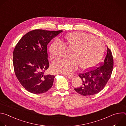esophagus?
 I'll list each match as a JSON object with an SVG mask.
<instances>
[{
    "mask_svg": "<svg viewBox=\"0 0 126 126\" xmlns=\"http://www.w3.org/2000/svg\"><path fill=\"white\" fill-rule=\"evenodd\" d=\"M67 77H68V78H69V79H71L74 78L75 77V76H74V75H70L68 76Z\"/></svg>",
    "mask_w": 126,
    "mask_h": 126,
    "instance_id": "34e87169",
    "label": "esophagus"
}]
</instances>
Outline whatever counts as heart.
<instances>
[{
    "label": "heart",
    "mask_w": 126,
    "mask_h": 126,
    "mask_svg": "<svg viewBox=\"0 0 126 126\" xmlns=\"http://www.w3.org/2000/svg\"><path fill=\"white\" fill-rule=\"evenodd\" d=\"M65 39L66 47L72 49V56L54 61L51 69L55 73L69 74L78 66L83 69L90 68L99 60L104 50L102 40L83 32L69 33ZM50 52L53 57L60 58L66 55L67 49L64 43L55 40L50 46Z\"/></svg>",
    "instance_id": "obj_1"
}]
</instances>
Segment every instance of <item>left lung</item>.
Listing matches in <instances>:
<instances>
[{
  "mask_svg": "<svg viewBox=\"0 0 126 126\" xmlns=\"http://www.w3.org/2000/svg\"><path fill=\"white\" fill-rule=\"evenodd\" d=\"M114 61L110 49L107 47L105 59L98 67L88 70L79 74L82 80L81 87L75 88V90L83 96H90L100 92L111 77Z\"/></svg>",
  "mask_w": 126,
  "mask_h": 126,
  "instance_id": "8db88e82",
  "label": "left lung"
}]
</instances>
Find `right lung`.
<instances>
[{
	"mask_svg": "<svg viewBox=\"0 0 126 126\" xmlns=\"http://www.w3.org/2000/svg\"><path fill=\"white\" fill-rule=\"evenodd\" d=\"M62 31L33 30L24 35L16 44L13 53L14 72L28 92L42 94L52 87L55 76L45 74L49 66L47 45Z\"/></svg>",
	"mask_w": 126,
	"mask_h": 126,
	"instance_id": "1",
	"label": "right lung"
}]
</instances>
